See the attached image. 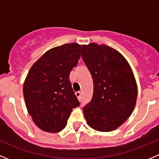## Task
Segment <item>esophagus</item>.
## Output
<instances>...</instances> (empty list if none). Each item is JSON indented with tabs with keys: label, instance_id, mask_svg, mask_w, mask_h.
<instances>
[{
	"label": "esophagus",
	"instance_id": "esophagus-1",
	"mask_svg": "<svg viewBox=\"0 0 159 159\" xmlns=\"http://www.w3.org/2000/svg\"><path fill=\"white\" fill-rule=\"evenodd\" d=\"M75 94H76L77 98H78V100H81V93L79 92V91H78V92L75 93Z\"/></svg>",
	"mask_w": 159,
	"mask_h": 159
}]
</instances>
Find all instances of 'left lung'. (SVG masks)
Masks as SVG:
<instances>
[{"mask_svg": "<svg viewBox=\"0 0 159 159\" xmlns=\"http://www.w3.org/2000/svg\"><path fill=\"white\" fill-rule=\"evenodd\" d=\"M83 61L92 76V99L83 108L88 125L98 131L121 126L134 109L138 87L124 56L105 44H83Z\"/></svg>", "mask_w": 159, "mask_h": 159, "instance_id": "1", "label": "left lung"}]
</instances>
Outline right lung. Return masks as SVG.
Here are the masks:
<instances>
[{
	"instance_id": "right-lung-1",
	"label": "right lung",
	"mask_w": 159,
	"mask_h": 159,
	"mask_svg": "<svg viewBox=\"0 0 159 159\" xmlns=\"http://www.w3.org/2000/svg\"><path fill=\"white\" fill-rule=\"evenodd\" d=\"M81 46L65 44L46 51L30 68L23 93L28 114L39 129L59 132L80 103L72 89L70 72L81 57Z\"/></svg>"
}]
</instances>
